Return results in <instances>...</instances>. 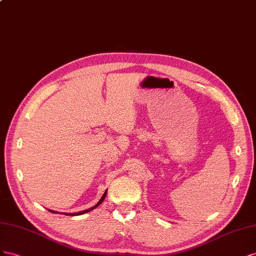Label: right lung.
Returning <instances> with one entry per match:
<instances>
[{"mask_svg":"<svg viewBox=\"0 0 256 256\" xmlns=\"http://www.w3.org/2000/svg\"><path fill=\"white\" fill-rule=\"evenodd\" d=\"M106 194H107V190L105 191V193L103 194V196L100 197V200H98V202L96 204V206H93V207H91V208H89V209H86V210H82V211H80V212H76V214H66V216H79V214H86V212H89V211H91V210H93V209H96V207H98L102 202H103V200H104V198H105V196H106ZM50 212H54L56 214V211H54V210H49ZM58 214V212H56Z\"/></svg>","mask_w":256,"mask_h":256,"instance_id":"1","label":"right lung"}]
</instances>
